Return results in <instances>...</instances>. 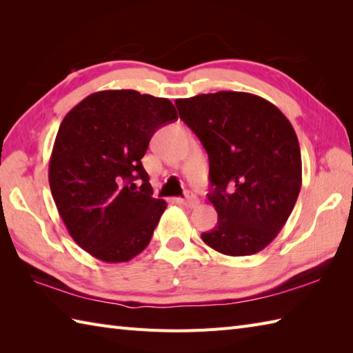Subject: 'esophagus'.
Here are the masks:
<instances>
[{"instance_id":"obj_1","label":"esophagus","mask_w":353,"mask_h":353,"mask_svg":"<svg viewBox=\"0 0 353 353\" xmlns=\"http://www.w3.org/2000/svg\"><path fill=\"white\" fill-rule=\"evenodd\" d=\"M182 203H183L186 208H196V206H199L200 200H199V197L196 196V194H188V196H186V197L182 200Z\"/></svg>"}]
</instances>
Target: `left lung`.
<instances>
[{"mask_svg":"<svg viewBox=\"0 0 353 353\" xmlns=\"http://www.w3.org/2000/svg\"><path fill=\"white\" fill-rule=\"evenodd\" d=\"M182 121L209 157L208 199L219 221L201 234L229 256L261 252L279 234L302 186V156L291 123L274 104L220 91L176 100Z\"/></svg>","mask_w":353,"mask_h":353,"instance_id":"8db88e82","label":"left lung"}]
</instances>
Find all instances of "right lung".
<instances>
[{"label":"right lung","instance_id":"right-lung-1","mask_svg":"<svg viewBox=\"0 0 353 353\" xmlns=\"http://www.w3.org/2000/svg\"><path fill=\"white\" fill-rule=\"evenodd\" d=\"M176 119L168 99L132 89L91 94L63 118L50 188L70 235L94 258L125 262L148 245L167 203L152 197L141 159L154 132Z\"/></svg>","mask_w":353,"mask_h":353}]
</instances>
